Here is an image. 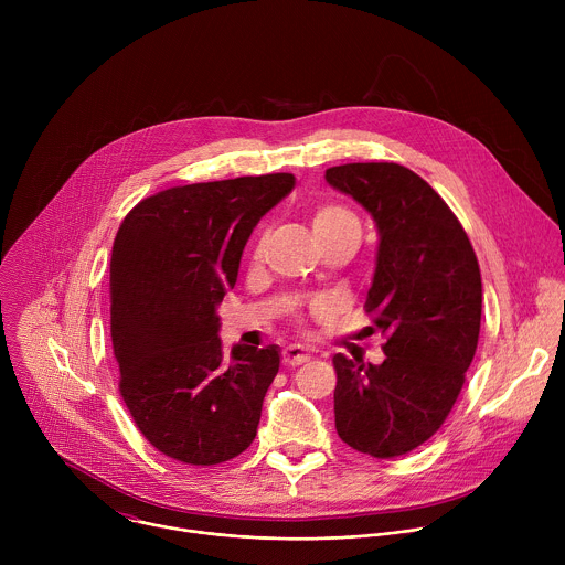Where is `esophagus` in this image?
I'll return each mask as SVG.
<instances>
[{"label": "esophagus", "mask_w": 565, "mask_h": 565, "mask_svg": "<svg viewBox=\"0 0 565 565\" xmlns=\"http://www.w3.org/2000/svg\"><path fill=\"white\" fill-rule=\"evenodd\" d=\"M281 358H284V364H286V366H299V364L308 362L310 355H308V349H303V347H299V344H290V347L284 349Z\"/></svg>", "instance_id": "esophagus-1"}]
</instances>
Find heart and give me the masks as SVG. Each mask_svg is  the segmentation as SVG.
<instances>
[{"instance_id":"obj_1","label":"heart","mask_w":565,"mask_h":565,"mask_svg":"<svg viewBox=\"0 0 565 565\" xmlns=\"http://www.w3.org/2000/svg\"><path fill=\"white\" fill-rule=\"evenodd\" d=\"M312 232L319 241L331 238V236H342V234H353L360 238V221L353 212L340 205H319L312 212Z\"/></svg>"}]
</instances>
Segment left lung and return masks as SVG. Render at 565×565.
<instances>
[{
  "label": "left lung",
  "mask_w": 565,
  "mask_h": 565,
  "mask_svg": "<svg viewBox=\"0 0 565 565\" xmlns=\"http://www.w3.org/2000/svg\"><path fill=\"white\" fill-rule=\"evenodd\" d=\"M327 183L375 221L377 255L366 312L386 338L384 362L333 358L335 429L373 458L429 440L462 388L478 333L482 284L469 238L416 172L397 163H349Z\"/></svg>",
  "instance_id": "1"
}]
</instances>
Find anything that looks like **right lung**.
<instances>
[{
	"label": "right lung",
	"mask_w": 565,
	"mask_h": 565,
	"mask_svg": "<svg viewBox=\"0 0 565 565\" xmlns=\"http://www.w3.org/2000/svg\"><path fill=\"white\" fill-rule=\"evenodd\" d=\"M292 174L172 188L142 199L111 250V342L140 434L185 465H218L257 436L279 347H221L218 303L255 225Z\"/></svg>",
	"instance_id": "1"
}]
</instances>
